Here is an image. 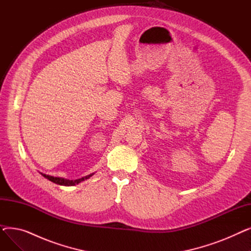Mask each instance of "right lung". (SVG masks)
<instances>
[{
    "mask_svg": "<svg viewBox=\"0 0 251 251\" xmlns=\"http://www.w3.org/2000/svg\"><path fill=\"white\" fill-rule=\"evenodd\" d=\"M41 174H42L46 179L51 181L52 183L59 184V185H63V186H74V185H76V184H79V183L84 181V180H86V179H89L95 173H92V174L87 175V176L82 177V178L76 179V180H69V179H65V178H61V177H54V176L46 175V174H44V173H41Z\"/></svg>",
    "mask_w": 251,
    "mask_h": 251,
    "instance_id": "1",
    "label": "right lung"
}]
</instances>
